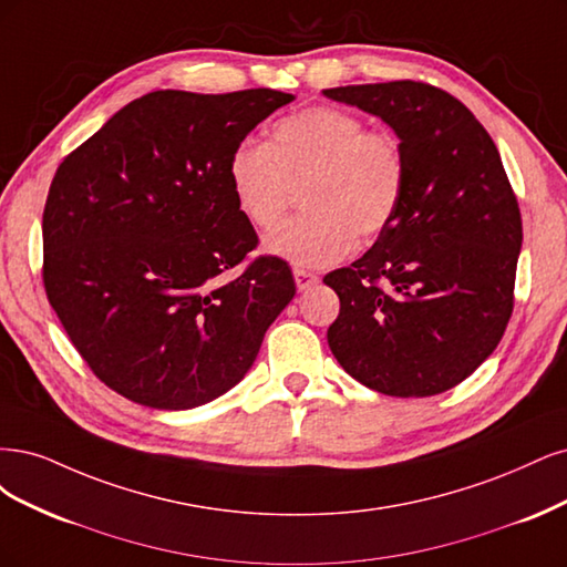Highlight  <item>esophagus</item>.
<instances>
[{
    "instance_id": "esophagus-1",
    "label": "esophagus",
    "mask_w": 567,
    "mask_h": 567,
    "mask_svg": "<svg viewBox=\"0 0 567 567\" xmlns=\"http://www.w3.org/2000/svg\"><path fill=\"white\" fill-rule=\"evenodd\" d=\"M295 282H297L299 291H306V289H310V287L318 282V276H316V272H310V270L295 268Z\"/></svg>"
}]
</instances>
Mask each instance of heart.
<instances>
[{"instance_id":"obj_1","label":"heart","mask_w":567,"mask_h":567,"mask_svg":"<svg viewBox=\"0 0 567 567\" xmlns=\"http://www.w3.org/2000/svg\"><path fill=\"white\" fill-rule=\"evenodd\" d=\"M228 184L245 221L278 226L301 188L303 214L272 230L264 251L299 268L332 266L386 230L403 205L408 159L386 130L341 107L313 105L272 124L268 145L245 138L228 159Z\"/></svg>"}]
</instances>
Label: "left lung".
Masks as SVG:
<instances>
[{
    "mask_svg": "<svg viewBox=\"0 0 567 567\" xmlns=\"http://www.w3.org/2000/svg\"><path fill=\"white\" fill-rule=\"evenodd\" d=\"M322 94L381 117L408 159L393 224L358 261L324 276L341 301L327 343L372 391L443 393L492 355L514 310L523 224L497 145L462 101L431 84Z\"/></svg>",
    "mask_w": 567,
    "mask_h": 567,
    "instance_id": "1",
    "label": "left lung"
}]
</instances>
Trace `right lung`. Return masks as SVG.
<instances>
[{"instance_id":"1","label":"right lung","mask_w":567,"mask_h":567,"mask_svg":"<svg viewBox=\"0 0 567 567\" xmlns=\"http://www.w3.org/2000/svg\"><path fill=\"white\" fill-rule=\"evenodd\" d=\"M276 89H164L124 105L53 176L44 287L94 374L138 405L190 410L230 391L295 299L287 261L259 257L228 184L233 148Z\"/></svg>"}]
</instances>
